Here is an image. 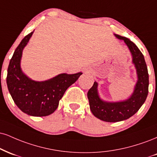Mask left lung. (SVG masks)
<instances>
[{
  "mask_svg": "<svg viewBox=\"0 0 157 157\" xmlns=\"http://www.w3.org/2000/svg\"><path fill=\"white\" fill-rule=\"evenodd\" d=\"M117 39L124 41L132 56V63L137 73V80L133 93L128 99L118 101H105L100 97L98 83L94 82L88 92L90 109L95 117L106 122H118L135 115L145 102L148 94V73L144 56L135 43L127 38L114 34Z\"/></svg>",
  "mask_w": 157,
  "mask_h": 157,
  "instance_id": "obj_1",
  "label": "left lung"
}]
</instances>
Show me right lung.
<instances>
[{"mask_svg":"<svg viewBox=\"0 0 157 157\" xmlns=\"http://www.w3.org/2000/svg\"><path fill=\"white\" fill-rule=\"evenodd\" d=\"M33 32L25 36L15 50L9 62L6 83L14 103L22 112L31 116H47L58 108L66 90L82 73H62L44 81L28 77L21 69V59Z\"/></svg>","mask_w":157,"mask_h":157,"instance_id":"add662e5","label":"right lung"}]
</instances>
